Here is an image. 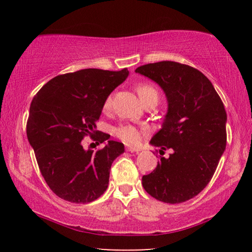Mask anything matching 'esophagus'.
<instances>
[{
  "label": "esophagus",
  "mask_w": 252,
  "mask_h": 252,
  "mask_svg": "<svg viewBox=\"0 0 252 252\" xmlns=\"http://www.w3.org/2000/svg\"><path fill=\"white\" fill-rule=\"evenodd\" d=\"M126 150L129 151V152H139L140 149H139V148H135V147L129 146V147H126Z\"/></svg>",
  "instance_id": "obj_1"
}]
</instances>
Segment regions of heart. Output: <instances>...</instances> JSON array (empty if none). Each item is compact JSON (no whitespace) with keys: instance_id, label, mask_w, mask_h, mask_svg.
Wrapping results in <instances>:
<instances>
[{"instance_id":"1","label":"heart","mask_w":252,"mask_h":252,"mask_svg":"<svg viewBox=\"0 0 252 252\" xmlns=\"http://www.w3.org/2000/svg\"><path fill=\"white\" fill-rule=\"evenodd\" d=\"M136 92L140 96L141 101H146L149 96L151 95H158V92L155 88L150 84H140L136 87ZM113 102V95L110 94L106 97L104 103H103V109L104 110H110L111 106H112ZM148 130L146 127H138L133 125H130V123H122L119 126L114 129V135L118 136L119 139L122 140L125 143L127 144H138L141 141L142 134L146 133Z\"/></svg>"}]
</instances>
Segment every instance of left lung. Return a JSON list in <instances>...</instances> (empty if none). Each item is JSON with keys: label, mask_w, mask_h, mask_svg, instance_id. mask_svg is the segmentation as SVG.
<instances>
[{"label": "left lung", "mask_w": 252, "mask_h": 252, "mask_svg": "<svg viewBox=\"0 0 252 252\" xmlns=\"http://www.w3.org/2000/svg\"><path fill=\"white\" fill-rule=\"evenodd\" d=\"M136 73L156 82L168 102L161 129L150 144L160 153L157 168L142 177L144 190L159 201L181 203L210 182L227 143V113L206 75L192 66L162 61L139 66Z\"/></svg>", "instance_id": "8db88e82"}]
</instances>
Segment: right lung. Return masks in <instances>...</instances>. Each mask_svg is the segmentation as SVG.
<instances>
[{"label": "right lung", "instance_id": "right-lung-1", "mask_svg": "<svg viewBox=\"0 0 252 252\" xmlns=\"http://www.w3.org/2000/svg\"><path fill=\"white\" fill-rule=\"evenodd\" d=\"M127 75V69L80 70L55 76L33 97L28 140L45 182L61 199L92 202L108 188L111 165L125 152V146L96 131L95 121L106 97ZM85 135L105 147L97 152L85 149Z\"/></svg>", "mask_w": 252, "mask_h": 252}]
</instances>
